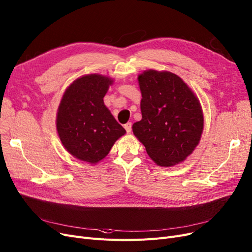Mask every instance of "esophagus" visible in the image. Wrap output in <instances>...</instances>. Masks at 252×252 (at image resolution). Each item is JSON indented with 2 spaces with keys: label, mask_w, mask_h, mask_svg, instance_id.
I'll return each instance as SVG.
<instances>
[{
  "label": "esophagus",
  "mask_w": 252,
  "mask_h": 252,
  "mask_svg": "<svg viewBox=\"0 0 252 252\" xmlns=\"http://www.w3.org/2000/svg\"><path fill=\"white\" fill-rule=\"evenodd\" d=\"M124 128H125L127 133H131V131H132V124L131 123H127V124L124 125Z\"/></svg>",
  "instance_id": "esophagus-1"
}]
</instances>
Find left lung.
Segmentation results:
<instances>
[{"label":"left lung","mask_w":252,"mask_h":252,"mask_svg":"<svg viewBox=\"0 0 252 252\" xmlns=\"http://www.w3.org/2000/svg\"><path fill=\"white\" fill-rule=\"evenodd\" d=\"M142 120L133 134L160 166L184 161L199 143L204 115L197 97L183 79L169 71L146 70L138 77Z\"/></svg>","instance_id":"8db88e82"}]
</instances>
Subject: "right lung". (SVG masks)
<instances>
[{
    "mask_svg": "<svg viewBox=\"0 0 252 252\" xmlns=\"http://www.w3.org/2000/svg\"><path fill=\"white\" fill-rule=\"evenodd\" d=\"M114 80L101 74L78 77L62 97L57 113V131L68 152L96 164L126 133L108 108L103 97Z\"/></svg>",
    "mask_w": 252,
    "mask_h": 252,
    "instance_id": "add662e5",
    "label": "right lung"
}]
</instances>
